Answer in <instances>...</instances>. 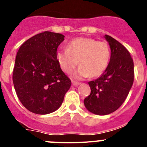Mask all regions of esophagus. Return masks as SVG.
Segmentation results:
<instances>
[{
  "instance_id": "1",
  "label": "esophagus",
  "mask_w": 147,
  "mask_h": 147,
  "mask_svg": "<svg viewBox=\"0 0 147 147\" xmlns=\"http://www.w3.org/2000/svg\"><path fill=\"white\" fill-rule=\"evenodd\" d=\"M72 84H73V85H74V86H78L79 85H80V82H76L73 81Z\"/></svg>"
}]
</instances>
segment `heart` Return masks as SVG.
Here are the masks:
<instances>
[{
	"label": "heart",
	"instance_id": "heart-1",
	"mask_svg": "<svg viewBox=\"0 0 147 147\" xmlns=\"http://www.w3.org/2000/svg\"><path fill=\"white\" fill-rule=\"evenodd\" d=\"M57 60L62 71L70 74L80 62L73 74L75 80L96 77L106 70L110 62V49L107 42L88 37H78L67 44V49L57 53Z\"/></svg>",
	"mask_w": 147,
	"mask_h": 147
}]
</instances>
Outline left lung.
<instances>
[{
  "label": "left lung",
  "instance_id": "obj_1",
  "mask_svg": "<svg viewBox=\"0 0 147 147\" xmlns=\"http://www.w3.org/2000/svg\"><path fill=\"white\" fill-rule=\"evenodd\" d=\"M105 38L111 51L110 62L99 78L88 82L91 92L84 100L88 111L100 115L112 113L121 107L134 81V63L129 51L109 35Z\"/></svg>",
  "mask_w": 147,
  "mask_h": 147
}]
</instances>
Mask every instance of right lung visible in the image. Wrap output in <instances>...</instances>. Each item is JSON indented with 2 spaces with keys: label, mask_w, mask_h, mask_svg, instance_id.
Returning <instances> with one entry per match:
<instances>
[{
  "label": "right lung",
  "mask_w": 147,
  "mask_h": 147,
  "mask_svg": "<svg viewBox=\"0 0 147 147\" xmlns=\"http://www.w3.org/2000/svg\"><path fill=\"white\" fill-rule=\"evenodd\" d=\"M62 34L44 32L22 44L17 53L12 80L22 105L30 112L51 113L62 105L71 82L59 67L57 50Z\"/></svg>",
  "instance_id": "1"
}]
</instances>
